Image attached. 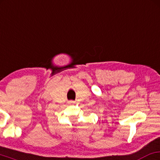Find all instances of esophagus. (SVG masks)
<instances>
[{
	"label": "esophagus",
	"mask_w": 160,
	"mask_h": 160,
	"mask_svg": "<svg viewBox=\"0 0 160 160\" xmlns=\"http://www.w3.org/2000/svg\"><path fill=\"white\" fill-rule=\"evenodd\" d=\"M70 103H73V101H70Z\"/></svg>",
	"instance_id": "esophagus-1"
}]
</instances>
